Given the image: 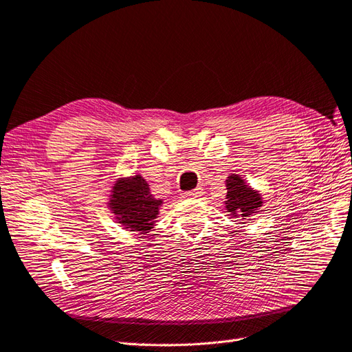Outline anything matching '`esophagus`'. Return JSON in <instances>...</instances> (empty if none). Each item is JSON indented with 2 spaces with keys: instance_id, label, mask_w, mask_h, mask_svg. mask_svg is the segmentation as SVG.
Masks as SVG:
<instances>
[{
  "instance_id": "esophagus-1",
  "label": "esophagus",
  "mask_w": 352,
  "mask_h": 352,
  "mask_svg": "<svg viewBox=\"0 0 352 352\" xmlns=\"http://www.w3.org/2000/svg\"><path fill=\"white\" fill-rule=\"evenodd\" d=\"M201 190L200 188H196L192 191H187V192H183V197H188V199H196V197H200L201 196Z\"/></svg>"
}]
</instances>
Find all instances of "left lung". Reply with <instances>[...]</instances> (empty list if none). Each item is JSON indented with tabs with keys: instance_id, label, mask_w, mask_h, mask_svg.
<instances>
[{
	"instance_id": "1",
	"label": "left lung",
	"mask_w": 352,
	"mask_h": 352,
	"mask_svg": "<svg viewBox=\"0 0 352 352\" xmlns=\"http://www.w3.org/2000/svg\"><path fill=\"white\" fill-rule=\"evenodd\" d=\"M226 201L225 209L229 217H241L246 219L252 213H258L263 207V196L261 192L252 188L246 181L238 175L230 174L226 178Z\"/></svg>"
}]
</instances>
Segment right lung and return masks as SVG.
<instances>
[{
	"label": "right lung",
	"instance_id": "right-lung-1",
	"mask_svg": "<svg viewBox=\"0 0 352 352\" xmlns=\"http://www.w3.org/2000/svg\"><path fill=\"white\" fill-rule=\"evenodd\" d=\"M109 197L107 207L116 223L139 235H146L155 228L164 204V200L153 197L149 183L140 174L120 175L114 181Z\"/></svg>",
	"mask_w": 352,
	"mask_h": 352
}]
</instances>
